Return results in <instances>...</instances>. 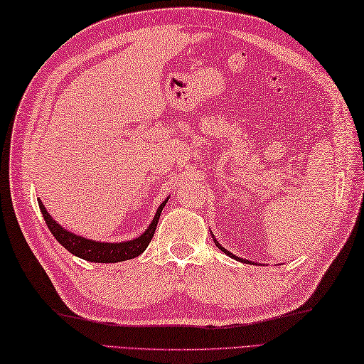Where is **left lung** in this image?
<instances>
[{"label": "left lung", "instance_id": "1", "mask_svg": "<svg viewBox=\"0 0 364 364\" xmlns=\"http://www.w3.org/2000/svg\"><path fill=\"white\" fill-rule=\"evenodd\" d=\"M211 236H213V241H214V244L215 245H218V249H220L223 253H225V255H228V257H231V258H235L236 261H241V262H250V264H257V262H253V261H249V259H242L241 257H236V255H233V253H231V252H228L227 249H223V247L219 244V241H218V239H215L214 237V235L211 233Z\"/></svg>", "mask_w": 364, "mask_h": 364}]
</instances>
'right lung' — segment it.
<instances>
[{"label":"right lung","mask_w":364,"mask_h":364,"mask_svg":"<svg viewBox=\"0 0 364 364\" xmlns=\"http://www.w3.org/2000/svg\"><path fill=\"white\" fill-rule=\"evenodd\" d=\"M167 200H168V197L159 205L153 220L150 222V225L146 227V230L142 235H139L134 239H129V241H122V242L94 241V239H87L84 236L75 235L51 218L41 198H37V202H38V208H41L43 219L46 222V227L50 228L51 235L56 237V241L60 245L65 247V249L72 255H75V257L82 258V259L90 261V262H105V264H107V262H120V261L133 259V258L139 257V255H141L146 249V247H149L151 237L154 235V230H156L162 208L166 206Z\"/></svg>","instance_id":"right-lung-1"}]
</instances>
